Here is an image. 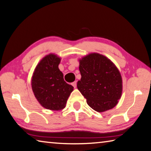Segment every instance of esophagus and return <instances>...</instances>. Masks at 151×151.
<instances>
[{"mask_svg": "<svg viewBox=\"0 0 151 151\" xmlns=\"http://www.w3.org/2000/svg\"><path fill=\"white\" fill-rule=\"evenodd\" d=\"M76 84H77V83H76V81H75V82H73V83H72V85H73V86L74 88H75L76 87Z\"/></svg>", "mask_w": 151, "mask_h": 151, "instance_id": "obj_1", "label": "esophagus"}]
</instances>
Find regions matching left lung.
<instances>
[{
    "mask_svg": "<svg viewBox=\"0 0 151 151\" xmlns=\"http://www.w3.org/2000/svg\"><path fill=\"white\" fill-rule=\"evenodd\" d=\"M79 61L81 78L77 88L90 108L98 112L114 108L121 98L123 82L113 62L98 53H92Z\"/></svg>",
    "mask_w": 151,
    "mask_h": 151,
    "instance_id": "left-lung-1",
    "label": "left lung"
}]
</instances>
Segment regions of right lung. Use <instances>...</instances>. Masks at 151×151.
Segmentation results:
<instances>
[{"mask_svg": "<svg viewBox=\"0 0 151 151\" xmlns=\"http://www.w3.org/2000/svg\"><path fill=\"white\" fill-rule=\"evenodd\" d=\"M61 57L49 53L41 59L32 77V88L38 102L43 108L59 111L65 108L74 87L64 81L59 70Z\"/></svg>", "mask_w": 151, "mask_h": 151, "instance_id": "obj_1", "label": "right lung"}]
</instances>
